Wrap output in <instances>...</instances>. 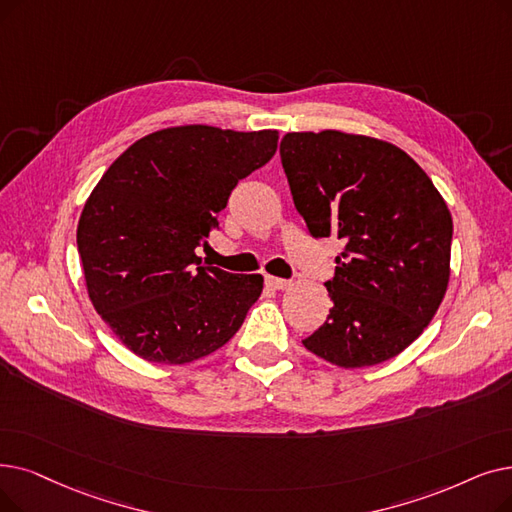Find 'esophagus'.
<instances>
[{"label": "esophagus", "instance_id": "34e87169", "mask_svg": "<svg viewBox=\"0 0 512 512\" xmlns=\"http://www.w3.org/2000/svg\"><path fill=\"white\" fill-rule=\"evenodd\" d=\"M265 284H268L270 288H274V291H286V288L291 286L293 282L291 280H284V278H276V276H265Z\"/></svg>", "mask_w": 512, "mask_h": 512}]
</instances>
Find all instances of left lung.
I'll list each match as a JSON object with an SVG mask.
<instances>
[{
  "mask_svg": "<svg viewBox=\"0 0 512 512\" xmlns=\"http://www.w3.org/2000/svg\"><path fill=\"white\" fill-rule=\"evenodd\" d=\"M280 159L314 238L345 242L332 309L303 339L341 368L381 364L433 320L450 280L452 215L429 175L389 142L335 129L286 133Z\"/></svg>",
  "mask_w": 512,
  "mask_h": 512,
  "instance_id": "obj_1",
  "label": "left lung"
}]
</instances>
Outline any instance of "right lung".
<instances>
[{
    "label": "right lung",
    "instance_id": "1",
    "mask_svg": "<svg viewBox=\"0 0 512 512\" xmlns=\"http://www.w3.org/2000/svg\"><path fill=\"white\" fill-rule=\"evenodd\" d=\"M278 131L184 125L154 131L106 169L87 198L77 249L94 307L119 341L157 364L226 345L259 299V274L196 255L242 177L268 163Z\"/></svg>",
    "mask_w": 512,
    "mask_h": 512
}]
</instances>
